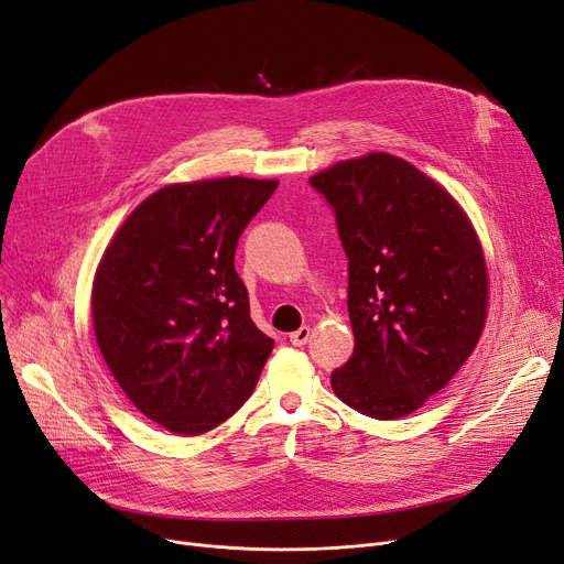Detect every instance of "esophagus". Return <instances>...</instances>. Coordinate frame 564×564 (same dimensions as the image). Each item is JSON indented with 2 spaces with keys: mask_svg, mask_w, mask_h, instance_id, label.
I'll use <instances>...</instances> for the list:
<instances>
[{
  "mask_svg": "<svg viewBox=\"0 0 564 564\" xmlns=\"http://www.w3.org/2000/svg\"><path fill=\"white\" fill-rule=\"evenodd\" d=\"M311 334H313V329H311V327H300L297 332H292L288 338H290L292 346H304V343H308Z\"/></svg>",
  "mask_w": 564,
  "mask_h": 564,
  "instance_id": "1",
  "label": "esophagus"
}]
</instances>
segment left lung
<instances>
[{"mask_svg":"<svg viewBox=\"0 0 564 564\" xmlns=\"http://www.w3.org/2000/svg\"><path fill=\"white\" fill-rule=\"evenodd\" d=\"M311 184L336 212L348 253L355 350L334 394L399 420L443 389L479 343L488 311L481 241L454 195L387 152L338 161Z\"/></svg>","mask_w":564,"mask_h":564,"instance_id":"8db88e82","label":"left lung"}]
</instances>
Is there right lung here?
Wrapping results in <instances>:
<instances>
[{
  "label": "right lung",
  "mask_w": 564,
  "mask_h": 564,
  "mask_svg": "<svg viewBox=\"0 0 564 564\" xmlns=\"http://www.w3.org/2000/svg\"><path fill=\"white\" fill-rule=\"evenodd\" d=\"M276 180L167 184L106 247L91 283L99 350L129 401L170 433L200 435L247 403L274 340L235 272L239 235Z\"/></svg>",
  "instance_id": "1"
}]
</instances>
